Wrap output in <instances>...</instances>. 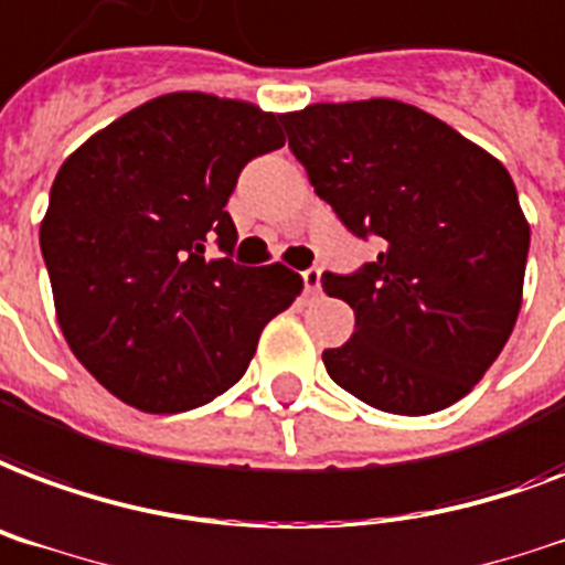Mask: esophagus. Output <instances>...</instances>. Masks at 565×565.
<instances>
[{
	"instance_id": "esophagus-1",
	"label": "esophagus",
	"mask_w": 565,
	"mask_h": 565,
	"mask_svg": "<svg viewBox=\"0 0 565 565\" xmlns=\"http://www.w3.org/2000/svg\"><path fill=\"white\" fill-rule=\"evenodd\" d=\"M301 281H305V292H320L322 273L317 269V266H311V269H305V273H301Z\"/></svg>"
}]
</instances>
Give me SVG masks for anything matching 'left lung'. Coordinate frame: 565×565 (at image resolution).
I'll return each instance as SVG.
<instances>
[{
  "label": "left lung",
  "instance_id": "left-lung-1",
  "mask_svg": "<svg viewBox=\"0 0 565 565\" xmlns=\"http://www.w3.org/2000/svg\"><path fill=\"white\" fill-rule=\"evenodd\" d=\"M292 157L352 234L382 252L322 290L355 331L322 352L329 376L391 415L462 399L507 347L522 311L531 225L510 171L412 103H311L284 115Z\"/></svg>",
  "mask_w": 565,
  "mask_h": 565
}]
</instances>
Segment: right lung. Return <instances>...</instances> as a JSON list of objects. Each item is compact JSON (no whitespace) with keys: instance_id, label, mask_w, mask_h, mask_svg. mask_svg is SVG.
I'll return each instance as SVG.
<instances>
[{"instance_id":"obj_1","label":"right lung","mask_w":565,"mask_h":565,"mask_svg":"<svg viewBox=\"0 0 565 565\" xmlns=\"http://www.w3.org/2000/svg\"><path fill=\"white\" fill-rule=\"evenodd\" d=\"M281 115L204 92L141 103L64 159L41 222L55 317L120 403L174 415L243 379L260 331L305 281L239 266L225 204L248 159L284 145Z\"/></svg>"}]
</instances>
